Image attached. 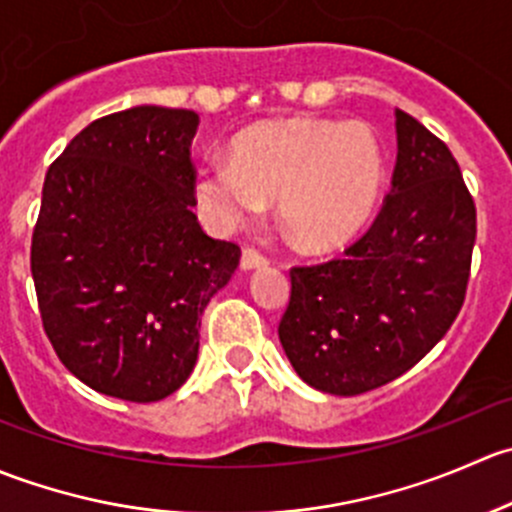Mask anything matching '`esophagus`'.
Returning <instances> with one entry per match:
<instances>
[{"instance_id":"1","label":"esophagus","mask_w":512,"mask_h":512,"mask_svg":"<svg viewBox=\"0 0 512 512\" xmlns=\"http://www.w3.org/2000/svg\"><path fill=\"white\" fill-rule=\"evenodd\" d=\"M265 265H267V257L260 255V252H257L255 247H245V250H242L240 267H242V270H245V272L260 270V267H265Z\"/></svg>"}]
</instances>
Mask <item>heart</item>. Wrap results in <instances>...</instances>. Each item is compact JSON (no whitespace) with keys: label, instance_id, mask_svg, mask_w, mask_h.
Wrapping results in <instances>:
<instances>
[{"label":"heart","instance_id":"obj_1","mask_svg":"<svg viewBox=\"0 0 512 512\" xmlns=\"http://www.w3.org/2000/svg\"><path fill=\"white\" fill-rule=\"evenodd\" d=\"M384 188V156L361 123L277 118L242 131L232 158L215 156L195 175L200 213L215 230L255 218L265 200L294 245L334 250L369 223Z\"/></svg>","mask_w":512,"mask_h":512}]
</instances>
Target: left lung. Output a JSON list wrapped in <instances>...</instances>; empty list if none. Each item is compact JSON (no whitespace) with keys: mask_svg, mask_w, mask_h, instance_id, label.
Returning a JSON list of instances; mask_svg holds the SVG:
<instances>
[{"mask_svg":"<svg viewBox=\"0 0 512 512\" xmlns=\"http://www.w3.org/2000/svg\"><path fill=\"white\" fill-rule=\"evenodd\" d=\"M396 168L374 225L322 265L292 267L280 322L314 389L356 396L418 364L456 322L471 277L476 203L441 138L396 108Z\"/></svg>","mask_w":512,"mask_h":512,"instance_id":"obj_1","label":"left lung"}]
</instances>
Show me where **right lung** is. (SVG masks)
<instances>
[{
	"label": "right lung",
	"instance_id": "right-lung-1",
	"mask_svg": "<svg viewBox=\"0 0 512 512\" xmlns=\"http://www.w3.org/2000/svg\"><path fill=\"white\" fill-rule=\"evenodd\" d=\"M198 113L136 106L89 123L49 165L32 235L41 322L98 394L151 404L198 361L200 314L240 265L193 213Z\"/></svg>",
	"mask_w": 512,
	"mask_h": 512
}]
</instances>
